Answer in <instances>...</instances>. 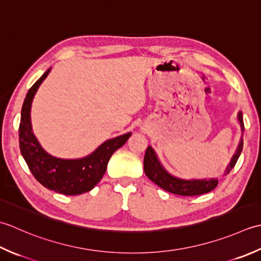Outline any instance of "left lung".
Masks as SVG:
<instances>
[{
	"instance_id": "left-lung-1",
	"label": "left lung",
	"mask_w": 261,
	"mask_h": 261,
	"mask_svg": "<svg viewBox=\"0 0 261 261\" xmlns=\"http://www.w3.org/2000/svg\"><path fill=\"white\" fill-rule=\"evenodd\" d=\"M238 123L241 127V137L237 146V150L231 158V161L228 162L224 171V175L230 173L231 169L236 166L239 156L242 152L243 147V116L241 111L238 113ZM144 171L148 179L158 185L159 187L169 191V193L180 196H197L210 193L213 189L216 188L219 185V179L210 178V179H182L178 178L175 175L168 172L166 168L162 166L158 158V154L154 151V148L150 145L146 148L144 156Z\"/></svg>"
}]
</instances>
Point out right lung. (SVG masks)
<instances>
[{
  "instance_id": "obj_1",
  "label": "right lung",
  "mask_w": 261,
  "mask_h": 261,
  "mask_svg": "<svg viewBox=\"0 0 261 261\" xmlns=\"http://www.w3.org/2000/svg\"><path fill=\"white\" fill-rule=\"evenodd\" d=\"M49 72L50 68L42 74L25 95L19 126L20 151L31 173L44 187L63 195H81L93 189L102 179L110 156L125 144L132 133L110 138L81 159H61L47 153L34 134L30 113L37 90Z\"/></svg>"
}]
</instances>
